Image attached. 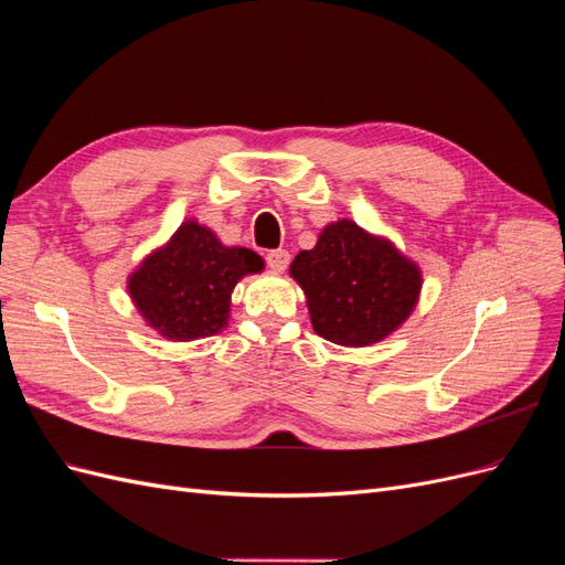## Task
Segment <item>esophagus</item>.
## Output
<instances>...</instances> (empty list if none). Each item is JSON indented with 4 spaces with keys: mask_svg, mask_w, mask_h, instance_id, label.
Segmentation results:
<instances>
[{
    "mask_svg": "<svg viewBox=\"0 0 565 565\" xmlns=\"http://www.w3.org/2000/svg\"><path fill=\"white\" fill-rule=\"evenodd\" d=\"M266 262H268L270 270L282 273V270L289 266V252H285V249H273V252L266 254Z\"/></svg>",
    "mask_w": 565,
    "mask_h": 565,
    "instance_id": "obj_1",
    "label": "esophagus"
}]
</instances>
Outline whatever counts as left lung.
<instances>
[{"label": "left lung", "mask_w": 565, "mask_h": 565, "mask_svg": "<svg viewBox=\"0 0 565 565\" xmlns=\"http://www.w3.org/2000/svg\"><path fill=\"white\" fill-rule=\"evenodd\" d=\"M303 289L316 334L339 347H372L413 316L422 292V268L386 235L351 218L324 226L313 249L289 266Z\"/></svg>", "instance_id": "8db88e82"}]
</instances>
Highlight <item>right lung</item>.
Listing matches in <instances>:
<instances>
[{"instance_id": "add662e5", "label": "right lung", "mask_w": 565, "mask_h": 565, "mask_svg": "<svg viewBox=\"0 0 565 565\" xmlns=\"http://www.w3.org/2000/svg\"><path fill=\"white\" fill-rule=\"evenodd\" d=\"M262 270L259 254L224 245L210 226L185 218L129 273L127 292L150 330L167 341H195L228 328L235 285Z\"/></svg>"}]
</instances>
